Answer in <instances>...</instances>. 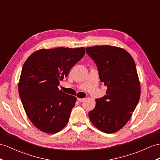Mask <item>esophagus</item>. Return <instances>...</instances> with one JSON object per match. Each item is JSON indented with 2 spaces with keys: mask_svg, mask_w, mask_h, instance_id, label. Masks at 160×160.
I'll return each mask as SVG.
<instances>
[{
  "mask_svg": "<svg viewBox=\"0 0 160 160\" xmlns=\"http://www.w3.org/2000/svg\"><path fill=\"white\" fill-rule=\"evenodd\" d=\"M77 100L79 101V102H84V101H85V98H78Z\"/></svg>",
  "mask_w": 160,
  "mask_h": 160,
  "instance_id": "34e87169",
  "label": "esophagus"
}]
</instances>
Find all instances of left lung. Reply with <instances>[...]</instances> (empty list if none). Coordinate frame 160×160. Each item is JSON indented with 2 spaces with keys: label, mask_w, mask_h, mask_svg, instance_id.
I'll use <instances>...</instances> for the list:
<instances>
[{
  "label": "left lung",
  "mask_w": 160,
  "mask_h": 160,
  "mask_svg": "<svg viewBox=\"0 0 160 160\" xmlns=\"http://www.w3.org/2000/svg\"><path fill=\"white\" fill-rule=\"evenodd\" d=\"M85 50L98 67L100 81L107 87V94L96 99L95 108L88 113L89 119L99 130L115 133L130 120L141 96L134 60L119 47L96 45Z\"/></svg>",
  "instance_id": "obj_1"
}]
</instances>
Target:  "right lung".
I'll use <instances>...</instances> for the list:
<instances>
[{"instance_id":"1","label":"right lung","mask_w":160,"mask_h":160,"mask_svg":"<svg viewBox=\"0 0 160 160\" xmlns=\"http://www.w3.org/2000/svg\"><path fill=\"white\" fill-rule=\"evenodd\" d=\"M85 53L83 47L41 49L24 62L19 94L27 116L39 130L55 134L67 126L77 98L62 92L58 85Z\"/></svg>"}]
</instances>
